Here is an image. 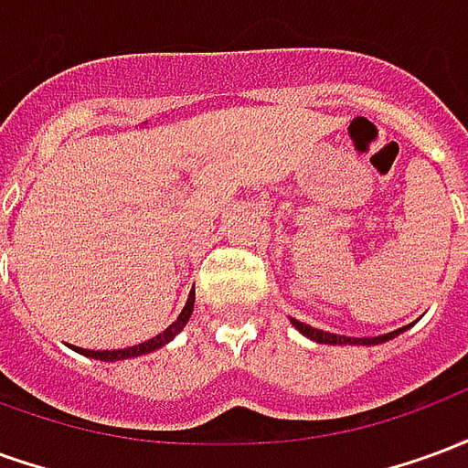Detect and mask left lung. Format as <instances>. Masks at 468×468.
I'll use <instances>...</instances> for the list:
<instances>
[{
  "mask_svg": "<svg viewBox=\"0 0 468 468\" xmlns=\"http://www.w3.org/2000/svg\"><path fill=\"white\" fill-rule=\"evenodd\" d=\"M291 324L305 335V338H311L315 344H328V346H378L383 341H391L393 335H399L406 331V325L399 328V331H391V334H383V335H373V338H351V335H335V334H328V331H321V328H314V325L308 324H301V321H295L291 318Z\"/></svg>",
  "mask_w": 468,
  "mask_h": 468,
  "instance_id": "left-lung-1",
  "label": "left lung"
}]
</instances>
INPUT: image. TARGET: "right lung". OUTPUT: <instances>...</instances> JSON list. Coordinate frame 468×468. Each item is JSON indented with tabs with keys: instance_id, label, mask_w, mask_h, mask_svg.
I'll use <instances>...</instances> for the list:
<instances>
[{
	"instance_id": "1",
	"label": "right lung",
	"mask_w": 468,
	"mask_h": 468,
	"mask_svg": "<svg viewBox=\"0 0 468 468\" xmlns=\"http://www.w3.org/2000/svg\"><path fill=\"white\" fill-rule=\"evenodd\" d=\"M193 305H195V291L187 295V303H185L183 314L177 315V321L170 324L165 328L163 334H157L150 341H144V344H137L133 348H120V351H87V348H77L72 346L77 353H82V356H90V358H97V361H122V358H134V356H143V353L157 351V348H163L165 344H170L175 335L180 334L185 328V324L190 321V315H193Z\"/></svg>"
}]
</instances>
